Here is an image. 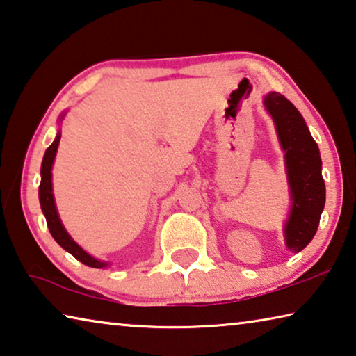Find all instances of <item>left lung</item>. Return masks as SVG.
<instances>
[{
	"label": "left lung",
	"instance_id": "1",
	"mask_svg": "<svg viewBox=\"0 0 356 356\" xmlns=\"http://www.w3.org/2000/svg\"><path fill=\"white\" fill-rule=\"evenodd\" d=\"M264 107L273 117L285 152L291 209L284 233L286 247L298 253L314 239L325 207L326 190L321 177L320 150L300 111L284 95L268 93Z\"/></svg>",
	"mask_w": 356,
	"mask_h": 356
}]
</instances>
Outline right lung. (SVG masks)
Returning <instances> with one entry per match:
<instances>
[{
	"instance_id": "1",
	"label": "right lung",
	"mask_w": 356,
	"mask_h": 356,
	"mask_svg": "<svg viewBox=\"0 0 356 356\" xmlns=\"http://www.w3.org/2000/svg\"><path fill=\"white\" fill-rule=\"evenodd\" d=\"M60 138L61 133H56V138L50 147L46 150L42 158V166H41V185H39V202H41V209L46 216L47 220V227L52 238L58 242V244L63 247L66 252H70L72 257L77 258L79 261L87 264L90 268H106L109 266V263L106 261H99V259L93 258L92 255L82 249L81 245L76 244V241L67 234V231L65 229L63 223L58 217V212H56V206H55V200H54V193H52V166H54V160L56 155V149H58L60 144Z\"/></svg>"
}]
</instances>
